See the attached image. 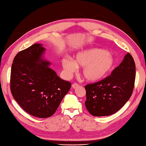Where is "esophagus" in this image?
<instances>
[{
  "instance_id": "34e87169",
  "label": "esophagus",
  "mask_w": 146,
  "mask_h": 146,
  "mask_svg": "<svg viewBox=\"0 0 146 146\" xmlns=\"http://www.w3.org/2000/svg\"><path fill=\"white\" fill-rule=\"evenodd\" d=\"M78 84H72V88H74V89H76V88H78Z\"/></svg>"
}]
</instances>
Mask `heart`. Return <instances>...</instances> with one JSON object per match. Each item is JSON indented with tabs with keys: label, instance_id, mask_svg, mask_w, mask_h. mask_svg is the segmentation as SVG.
<instances>
[{
	"label": "heart",
	"instance_id": "obj_1",
	"mask_svg": "<svg viewBox=\"0 0 146 146\" xmlns=\"http://www.w3.org/2000/svg\"><path fill=\"white\" fill-rule=\"evenodd\" d=\"M62 64L67 76H70L78 67L83 68L82 76L89 82H100L108 76L113 69L115 60L106 50L89 48L76 54L75 61L72 58L64 59Z\"/></svg>",
	"mask_w": 146,
	"mask_h": 146
}]
</instances>
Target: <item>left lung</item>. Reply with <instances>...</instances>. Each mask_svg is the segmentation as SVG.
Returning a JSON list of instances; mask_svg holds the SVG:
<instances>
[{"instance_id":"left-lung-1","label":"left lung","mask_w":146,"mask_h":146,"mask_svg":"<svg viewBox=\"0 0 146 146\" xmlns=\"http://www.w3.org/2000/svg\"><path fill=\"white\" fill-rule=\"evenodd\" d=\"M136 76V66L128 53L111 76L85 85L86 109L93 116L111 115L123 107L131 97Z\"/></svg>"}]
</instances>
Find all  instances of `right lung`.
Wrapping results in <instances>:
<instances>
[{
  "instance_id": "add662e5",
  "label": "right lung",
  "mask_w": 146,
  "mask_h": 146,
  "mask_svg": "<svg viewBox=\"0 0 146 146\" xmlns=\"http://www.w3.org/2000/svg\"><path fill=\"white\" fill-rule=\"evenodd\" d=\"M45 48L35 44L16 55L11 69L10 90L18 104L38 118L53 115L71 86L45 60Z\"/></svg>"
}]
</instances>
